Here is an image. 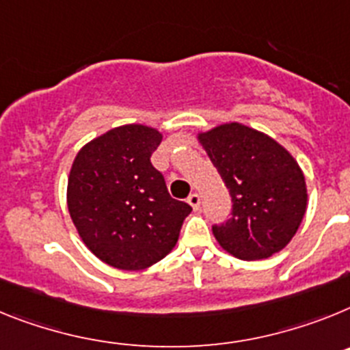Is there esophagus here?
<instances>
[{
    "instance_id": "34e87169",
    "label": "esophagus",
    "mask_w": 350,
    "mask_h": 350,
    "mask_svg": "<svg viewBox=\"0 0 350 350\" xmlns=\"http://www.w3.org/2000/svg\"><path fill=\"white\" fill-rule=\"evenodd\" d=\"M187 200H188V204L192 206V208L196 209V211L200 208V196H199V193H190Z\"/></svg>"
}]
</instances>
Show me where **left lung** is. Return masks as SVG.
Returning <instances> with one entry per match:
<instances>
[{
    "mask_svg": "<svg viewBox=\"0 0 350 350\" xmlns=\"http://www.w3.org/2000/svg\"><path fill=\"white\" fill-rule=\"evenodd\" d=\"M232 199L230 218L213 226L221 248L243 260L280 252L306 211L305 176L293 154L266 133L226 123L199 133Z\"/></svg>",
    "mask_w": 350,
    "mask_h": 350,
    "instance_id": "left-lung-1",
    "label": "left lung"
}]
</instances>
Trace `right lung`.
<instances>
[{"instance_id":"obj_1","label":"right lung","mask_w":350,"mask_h":350,"mask_svg":"<svg viewBox=\"0 0 350 350\" xmlns=\"http://www.w3.org/2000/svg\"><path fill=\"white\" fill-rule=\"evenodd\" d=\"M162 133L124 124L88 142L68 176V211L84 245L105 264L139 271L178 243L192 208L169 196L151 154Z\"/></svg>"}]
</instances>
